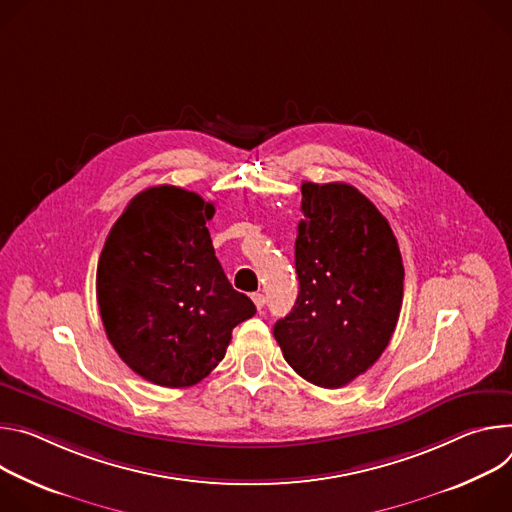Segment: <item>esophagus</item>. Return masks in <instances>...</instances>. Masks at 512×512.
Listing matches in <instances>:
<instances>
[{
  "label": "esophagus",
  "mask_w": 512,
  "mask_h": 512,
  "mask_svg": "<svg viewBox=\"0 0 512 512\" xmlns=\"http://www.w3.org/2000/svg\"><path fill=\"white\" fill-rule=\"evenodd\" d=\"M252 301H254V305H256L258 311H262L264 305H266V299H264L262 293H254V295H252Z\"/></svg>",
  "instance_id": "1"
}]
</instances>
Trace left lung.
<instances>
[{
  "label": "left lung",
  "instance_id": "8db88e82",
  "mask_svg": "<svg viewBox=\"0 0 512 512\" xmlns=\"http://www.w3.org/2000/svg\"><path fill=\"white\" fill-rule=\"evenodd\" d=\"M295 242L299 297L274 323L289 366L339 388L386 350L403 305L399 244L376 205L348 183H303Z\"/></svg>",
  "mask_w": 512,
  "mask_h": 512
}]
</instances>
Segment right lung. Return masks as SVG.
I'll return each instance as SVG.
<instances>
[{
  "instance_id": "obj_1",
  "label": "right lung",
  "mask_w": 512,
  "mask_h": 512,
  "mask_svg": "<svg viewBox=\"0 0 512 512\" xmlns=\"http://www.w3.org/2000/svg\"><path fill=\"white\" fill-rule=\"evenodd\" d=\"M213 203L173 185L138 193L97 264V305L118 356L166 388L201 382L225 356L232 329L256 313L234 291L207 230Z\"/></svg>"
}]
</instances>
